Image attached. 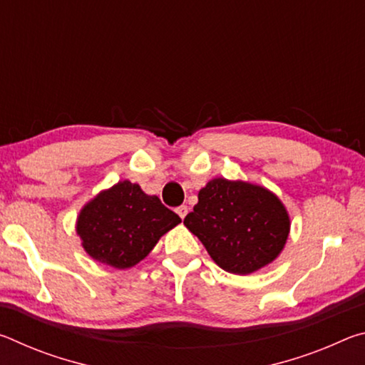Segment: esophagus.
I'll use <instances>...</instances> for the list:
<instances>
[{
	"label": "esophagus",
	"instance_id": "obj_1",
	"mask_svg": "<svg viewBox=\"0 0 365 365\" xmlns=\"http://www.w3.org/2000/svg\"><path fill=\"white\" fill-rule=\"evenodd\" d=\"M175 212H177L178 215H180V219L183 220L185 215L188 214V207H187V206H178V207L175 209Z\"/></svg>",
	"mask_w": 365,
	"mask_h": 365
}]
</instances>
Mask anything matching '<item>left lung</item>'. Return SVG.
<instances>
[{
  "label": "left lung",
  "instance_id": "1",
  "mask_svg": "<svg viewBox=\"0 0 365 365\" xmlns=\"http://www.w3.org/2000/svg\"><path fill=\"white\" fill-rule=\"evenodd\" d=\"M183 224L220 269L237 275L275 261L289 233V215L272 191L220 177L200 190Z\"/></svg>",
  "mask_w": 365,
  "mask_h": 365
}]
</instances>
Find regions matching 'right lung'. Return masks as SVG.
<instances>
[{"label": "right lung", "mask_w": 365, "mask_h": 365, "mask_svg": "<svg viewBox=\"0 0 365 365\" xmlns=\"http://www.w3.org/2000/svg\"><path fill=\"white\" fill-rule=\"evenodd\" d=\"M180 222L158 196L123 180L86 202L76 228L90 257L110 267L128 269L150 255L159 238Z\"/></svg>", "instance_id": "obj_1"}]
</instances>
